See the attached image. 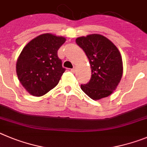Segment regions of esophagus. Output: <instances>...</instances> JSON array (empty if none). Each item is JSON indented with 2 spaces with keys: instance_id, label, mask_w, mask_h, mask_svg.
Returning <instances> with one entry per match:
<instances>
[{
  "instance_id": "esophagus-1",
  "label": "esophagus",
  "mask_w": 147,
  "mask_h": 147,
  "mask_svg": "<svg viewBox=\"0 0 147 147\" xmlns=\"http://www.w3.org/2000/svg\"><path fill=\"white\" fill-rule=\"evenodd\" d=\"M76 68H75V67H73V68L72 69H71V71H72V72H76Z\"/></svg>"
}]
</instances>
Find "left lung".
<instances>
[{
  "label": "left lung",
  "instance_id": "1",
  "mask_svg": "<svg viewBox=\"0 0 147 147\" xmlns=\"http://www.w3.org/2000/svg\"><path fill=\"white\" fill-rule=\"evenodd\" d=\"M75 41L85 52L92 69L91 80L80 88L94 100L107 97L116 90L122 77V59L118 48L101 34H89Z\"/></svg>",
  "mask_w": 147,
  "mask_h": 147
}]
</instances>
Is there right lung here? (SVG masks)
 <instances>
[{
	"mask_svg": "<svg viewBox=\"0 0 147 147\" xmlns=\"http://www.w3.org/2000/svg\"><path fill=\"white\" fill-rule=\"evenodd\" d=\"M64 36L47 33L33 39L22 49L16 64L22 86L30 94L41 96L58 85L65 72L57 52Z\"/></svg>",
	"mask_w": 147,
	"mask_h": 147,
	"instance_id": "obj_1",
	"label": "right lung"
}]
</instances>
